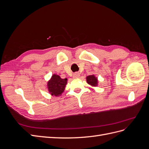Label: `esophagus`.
Here are the masks:
<instances>
[{"label":"esophagus","instance_id":"34e87169","mask_svg":"<svg viewBox=\"0 0 149 149\" xmlns=\"http://www.w3.org/2000/svg\"><path fill=\"white\" fill-rule=\"evenodd\" d=\"M80 76V73H78V72H76V73H74L73 75V78H79Z\"/></svg>","mask_w":149,"mask_h":149}]
</instances>
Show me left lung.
I'll list each match as a JSON object with an SVG mask.
<instances>
[{
	"label": "left lung",
	"mask_w": 149,
	"mask_h": 149,
	"mask_svg": "<svg viewBox=\"0 0 149 149\" xmlns=\"http://www.w3.org/2000/svg\"><path fill=\"white\" fill-rule=\"evenodd\" d=\"M86 82L92 87H96L98 86V79L94 74H91L86 77Z\"/></svg>",
	"instance_id": "8db88e82"
}]
</instances>
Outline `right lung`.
Listing matches in <instances>:
<instances>
[{
	"mask_svg": "<svg viewBox=\"0 0 149 149\" xmlns=\"http://www.w3.org/2000/svg\"><path fill=\"white\" fill-rule=\"evenodd\" d=\"M67 82V78L62 79L59 75L53 74L48 81L47 88L52 96L59 97L64 92Z\"/></svg>",
	"mask_w": 149,
	"mask_h": 149,
	"instance_id": "right-lung-1",
	"label": "right lung"
}]
</instances>
